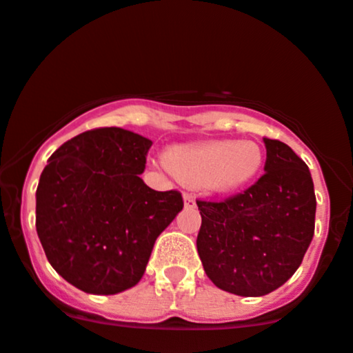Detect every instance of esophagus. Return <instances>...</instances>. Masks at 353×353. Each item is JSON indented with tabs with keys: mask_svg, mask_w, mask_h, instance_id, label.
<instances>
[{
	"mask_svg": "<svg viewBox=\"0 0 353 353\" xmlns=\"http://www.w3.org/2000/svg\"><path fill=\"white\" fill-rule=\"evenodd\" d=\"M184 206L185 208H196V199L192 194H184Z\"/></svg>",
	"mask_w": 353,
	"mask_h": 353,
	"instance_id": "34e87169",
	"label": "esophagus"
}]
</instances>
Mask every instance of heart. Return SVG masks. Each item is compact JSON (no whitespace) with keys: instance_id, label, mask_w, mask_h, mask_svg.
<instances>
[{"instance_id":"1","label":"heart","mask_w":353,"mask_h":353,"mask_svg":"<svg viewBox=\"0 0 353 353\" xmlns=\"http://www.w3.org/2000/svg\"><path fill=\"white\" fill-rule=\"evenodd\" d=\"M265 154L251 141H206L174 145L164 154V164L189 185H201L212 194H231L258 177Z\"/></svg>"}]
</instances>
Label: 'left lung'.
<instances>
[{"label": "left lung", "instance_id": "obj_1", "mask_svg": "<svg viewBox=\"0 0 353 353\" xmlns=\"http://www.w3.org/2000/svg\"><path fill=\"white\" fill-rule=\"evenodd\" d=\"M265 174L223 203L197 201V253L208 278L239 296H263L285 285L315 233L312 174L283 142L263 139Z\"/></svg>", "mask_w": 353, "mask_h": 353}]
</instances>
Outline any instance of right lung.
Returning a JSON list of instances; mask_svg holds the SVG:
<instances>
[{
  "label": "right lung",
  "instance_id": "add662e5",
  "mask_svg": "<svg viewBox=\"0 0 353 353\" xmlns=\"http://www.w3.org/2000/svg\"><path fill=\"white\" fill-rule=\"evenodd\" d=\"M152 141L87 130L60 145L40 176L37 233L53 270L92 295H115L144 276L157 236L183 209L177 191L141 179Z\"/></svg>",
  "mask_w": 353,
  "mask_h": 353
}]
</instances>
